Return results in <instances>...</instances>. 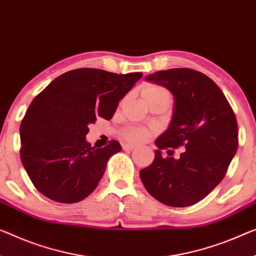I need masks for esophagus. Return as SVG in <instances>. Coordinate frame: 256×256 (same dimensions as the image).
Listing matches in <instances>:
<instances>
[{
	"label": "esophagus",
	"mask_w": 256,
	"mask_h": 256,
	"mask_svg": "<svg viewBox=\"0 0 256 256\" xmlns=\"http://www.w3.org/2000/svg\"><path fill=\"white\" fill-rule=\"evenodd\" d=\"M122 148L124 151H132V150H135L136 146H135V145H132V144L126 143V144H122Z\"/></svg>",
	"instance_id": "obj_1"
}]
</instances>
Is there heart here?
Listing matches in <instances>:
<instances>
[{"mask_svg":"<svg viewBox=\"0 0 256 256\" xmlns=\"http://www.w3.org/2000/svg\"><path fill=\"white\" fill-rule=\"evenodd\" d=\"M142 96H143L144 100L148 103V102L156 100V98L170 97V94H169L166 88L160 87V86L148 84L142 90ZM153 132H154L153 129H148L145 127H130L124 132V137L130 142L142 143V142H145L150 138Z\"/></svg>","mask_w":256,"mask_h":256,"instance_id":"1","label":"heart"}]
</instances>
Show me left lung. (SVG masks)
I'll use <instances>...</instances> for the list:
<instances>
[{
    "label": "left lung",
    "instance_id": "8db88e82",
    "mask_svg": "<svg viewBox=\"0 0 256 256\" xmlns=\"http://www.w3.org/2000/svg\"><path fill=\"white\" fill-rule=\"evenodd\" d=\"M145 80L170 90L174 113L170 124L156 140L159 150L140 176L146 191L167 206L199 202L223 180L238 148L234 110L218 86L191 68L159 70ZM186 148L180 159L164 160L160 150Z\"/></svg>",
    "mask_w": 256,
    "mask_h": 256
}]
</instances>
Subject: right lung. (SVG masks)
Instances as JSON below:
<instances>
[{
	"mask_svg": "<svg viewBox=\"0 0 256 256\" xmlns=\"http://www.w3.org/2000/svg\"><path fill=\"white\" fill-rule=\"evenodd\" d=\"M143 73L68 70L30 103L20 124V159L34 186L57 202L84 200L103 178L118 140L96 148L86 140L98 116L110 120Z\"/></svg>",
	"mask_w": 256,
	"mask_h": 256,
	"instance_id": "1",
	"label": "right lung"
}]
</instances>
